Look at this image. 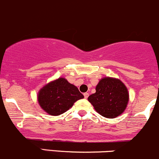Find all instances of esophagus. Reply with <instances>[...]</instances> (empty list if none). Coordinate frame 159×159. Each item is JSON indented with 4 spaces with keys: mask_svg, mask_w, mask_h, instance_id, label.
<instances>
[{
    "mask_svg": "<svg viewBox=\"0 0 159 159\" xmlns=\"http://www.w3.org/2000/svg\"><path fill=\"white\" fill-rule=\"evenodd\" d=\"M84 98H88V97L89 96V94L88 92L84 93Z\"/></svg>",
    "mask_w": 159,
    "mask_h": 159,
    "instance_id": "esophagus-1",
    "label": "esophagus"
}]
</instances>
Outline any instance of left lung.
<instances>
[{
  "label": "left lung",
  "mask_w": 159,
  "mask_h": 159,
  "mask_svg": "<svg viewBox=\"0 0 159 159\" xmlns=\"http://www.w3.org/2000/svg\"><path fill=\"white\" fill-rule=\"evenodd\" d=\"M95 90L96 92L88 99L101 115L114 118L124 112L129 96L127 88L120 80L108 77L102 78Z\"/></svg>",
  "instance_id": "left-lung-1"
}]
</instances>
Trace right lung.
Masks as SVG:
<instances>
[{"label": "right lung", "mask_w": 159, "mask_h": 159, "mask_svg": "<svg viewBox=\"0 0 159 159\" xmlns=\"http://www.w3.org/2000/svg\"><path fill=\"white\" fill-rule=\"evenodd\" d=\"M84 98L76 86L60 78L46 84L38 93V103L42 109L51 115L65 113L74 103Z\"/></svg>", "instance_id": "right-lung-1"}]
</instances>
